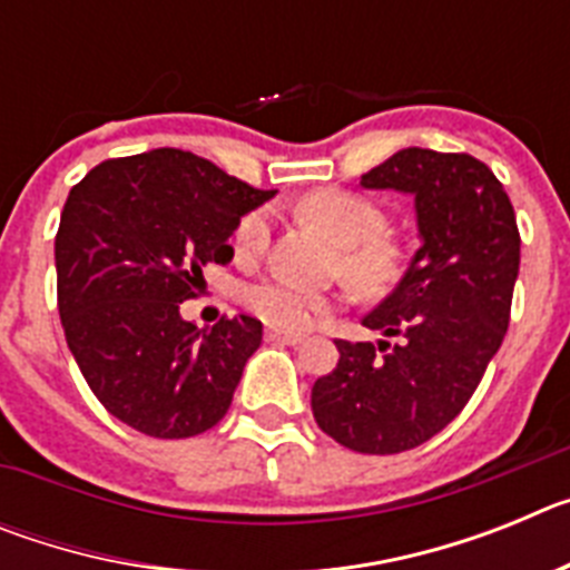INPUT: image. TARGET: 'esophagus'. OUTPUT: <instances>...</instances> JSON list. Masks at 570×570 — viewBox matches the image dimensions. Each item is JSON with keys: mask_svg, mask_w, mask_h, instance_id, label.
<instances>
[{"mask_svg": "<svg viewBox=\"0 0 570 570\" xmlns=\"http://www.w3.org/2000/svg\"><path fill=\"white\" fill-rule=\"evenodd\" d=\"M265 340H268V342H282V345H296V342H302V340H305V336L294 334V331L268 328V331H265Z\"/></svg>", "mask_w": 570, "mask_h": 570, "instance_id": "esophagus-1", "label": "esophagus"}]
</instances>
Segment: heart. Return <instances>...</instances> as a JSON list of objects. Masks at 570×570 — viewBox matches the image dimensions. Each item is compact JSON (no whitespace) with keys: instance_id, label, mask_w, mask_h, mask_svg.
<instances>
[{"instance_id":"obj_1","label":"heart","mask_w":570,"mask_h":570,"mask_svg":"<svg viewBox=\"0 0 570 570\" xmlns=\"http://www.w3.org/2000/svg\"><path fill=\"white\" fill-rule=\"evenodd\" d=\"M299 214L320 225L340 245L334 268L365 296H382L405 276V245L387 234L385 210L342 188L311 190L299 203ZM271 245V210L254 208L242 216L234 230V248L242 259H259ZM334 296L299 288L282 279H262L245 288V305L279 331H302L334 308Z\"/></svg>"}]
</instances>
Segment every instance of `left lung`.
I'll use <instances>...</instances> for the list:
<instances>
[{
    "mask_svg": "<svg viewBox=\"0 0 570 570\" xmlns=\"http://www.w3.org/2000/svg\"><path fill=\"white\" fill-rule=\"evenodd\" d=\"M362 185L414 194L422 248L400 288L362 320L396 342L336 340L340 362L311 387V411L356 454H400L460 414L500 351L520 228L502 183L471 154L405 148Z\"/></svg>",
    "mask_w": 570,
    "mask_h": 570,
    "instance_id": "8db88e82",
    "label": "left lung"
}]
</instances>
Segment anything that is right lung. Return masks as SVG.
I'll return each instance as SVG.
<instances>
[{
  "label": "right lung",
  "mask_w": 570,
  "mask_h": 570,
  "mask_svg": "<svg viewBox=\"0 0 570 570\" xmlns=\"http://www.w3.org/2000/svg\"><path fill=\"white\" fill-rule=\"evenodd\" d=\"M276 190L159 148L105 159L70 188L57 230L65 340L108 414L156 440L205 434L228 414L262 342L254 316L199 331L179 316L208 262L234 259L242 214Z\"/></svg>",
  "instance_id": "obj_1"
}]
</instances>
